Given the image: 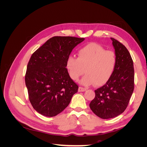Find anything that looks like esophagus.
Returning a JSON list of instances; mask_svg holds the SVG:
<instances>
[{"label":"esophagus","mask_w":147,"mask_h":147,"mask_svg":"<svg viewBox=\"0 0 147 147\" xmlns=\"http://www.w3.org/2000/svg\"><path fill=\"white\" fill-rule=\"evenodd\" d=\"M86 90V89L85 88H83L82 86H79V88H78L79 92H83V91H85Z\"/></svg>","instance_id":"1"}]
</instances>
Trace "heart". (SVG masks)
Here are the masks:
<instances>
[{
  "label": "heart",
  "instance_id": "1",
  "mask_svg": "<svg viewBox=\"0 0 147 147\" xmlns=\"http://www.w3.org/2000/svg\"><path fill=\"white\" fill-rule=\"evenodd\" d=\"M77 55L78 57L69 56L66 61V68L74 81L78 80L84 71L86 75L81 80L83 85L94 83L101 86L109 81L117 63L114 52L105 50L97 43H91L80 49Z\"/></svg>",
  "mask_w": 147,
  "mask_h": 147
}]
</instances>
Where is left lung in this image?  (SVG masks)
<instances>
[{
	"label": "left lung",
	"instance_id": "obj_1",
	"mask_svg": "<svg viewBox=\"0 0 147 147\" xmlns=\"http://www.w3.org/2000/svg\"><path fill=\"white\" fill-rule=\"evenodd\" d=\"M115 48L117 63L109 81L95 90V97L90 107L97 117L102 119L116 117L128 105L134 88L133 61L126 47L111 38Z\"/></svg>",
	"mask_w": 147,
	"mask_h": 147
}]
</instances>
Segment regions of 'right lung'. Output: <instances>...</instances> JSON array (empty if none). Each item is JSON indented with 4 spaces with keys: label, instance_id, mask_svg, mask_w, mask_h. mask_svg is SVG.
<instances>
[{
    "label": "right lung",
    "instance_id": "obj_1",
    "mask_svg": "<svg viewBox=\"0 0 147 147\" xmlns=\"http://www.w3.org/2000/svg\"><path fill=\"white\" fill-rule=\"evenodd\" d=\"M84 38L53 37L31 56L25 75L33 108L46 117L58 115L68 106L78 86L69 76L66 61Z\"/></svg>",
    "mask_w": 147,
    "mask_h": 147
}]
</instances>
